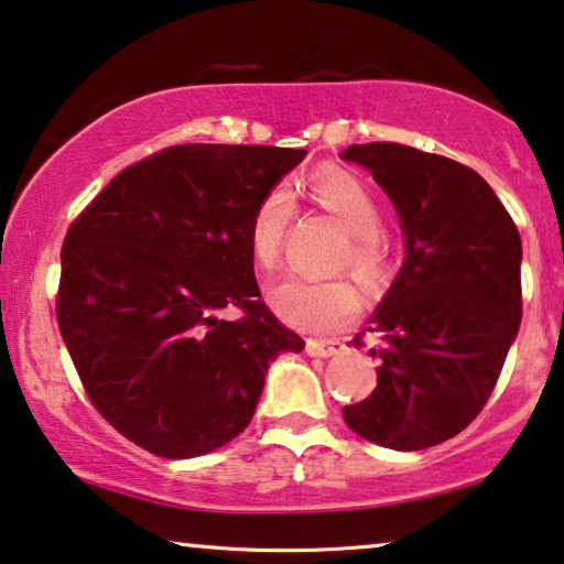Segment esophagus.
<instances>
[{
	"instance_id": "obj_1",
	"label": "esophagus",
	"mask_w": 564,
	"mask_h": 564,
	"mask_svg": "<svg viewBox=\"0 0 564 564\" xmlns=\"http://www.w3.org/2000/svg\"><path fill=\"white\" fill-rule=\"evenodd\" d=\"M306 352L314 358H333L345 352V343L340 340H317V337H310L306 340Z\"/></svg>"
}]
</instances>
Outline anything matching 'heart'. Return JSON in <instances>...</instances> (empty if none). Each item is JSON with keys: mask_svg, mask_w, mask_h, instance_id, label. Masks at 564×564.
<instances>
[{"mask_svg": "<svg viewBox=\"0 0 564 564\" xmlns=\"http://www.w3.org/2000/svg\"><path fill=\"white\" fill-rule=\"evenodd\" d=\"M310 195L319 208L335 216L350 231L337 265L352 268L366 286H384L392 273V242L381 231V206L371 187L350 172L325 167L310 180ZM294 193L275 185L252 208L247 224V245L262 270H275L294 219ZM273 306L289 322L304 329H333L356 317L364 294L350 278L291 275L273 289Z\"/></svg>", "mask_w": 564, "mask_h": 564, "instance_id": "1", "label": "heart"}]
</instances>
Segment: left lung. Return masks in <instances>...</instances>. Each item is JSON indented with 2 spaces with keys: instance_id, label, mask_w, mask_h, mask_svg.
I'll list each match as a JSON object with an SVG mask.
<instances>
[{
  "instance_id": "1",
  "label": "left lung",
  "mask_w": 564,
  "mask_h": 564,
  "mask_svg": "<svg viewBox=\"0 0 564 564\" xmlns=\"http://www.w3.org/2000/svg\"><path fill=\"white\" fill-rule=\"evenodd\" d=\"M400 214L408 258L373 314L377 389L345 404L352 433L397 452L444 444L490 400L521 325V237L467 164L394 141L352 144ZM364 333L356 335V345Z\"/></svg>"
}]
</instances>
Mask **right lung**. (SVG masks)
I'll return each mask as SVG.
<instances>
[{"mask_svg": "<svg viewBox=\"0 0 564 564\" xmlns=\"http://www.w3.org/2000/svg\"><path fill=\"white\" fill-rule=\"evenodd\" d=\"M306 149L175 144L118 172L72 221L56 319L82 387L120 435L164 459L250 425L268 366L304 348L260 299L252 208ZM243 317L227 323L219 308Z\"/></svg>", "mask_w": 564, "mask_h": 564, "instance_id": "1", "label": "right lung"}]
</instances>
